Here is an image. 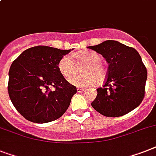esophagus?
<instances>
[{
  "instance_id": "1",
  "label": "esophagus",
  "mask_w": 156,
  "mask_h": 156,
  "mask_svg": "<svg viewBox=\"0 0 156 156\" xmlns=\"http://www.w3.org/2000/svg\"><path fill=\"white\" fill-rule=\"evenodd\" d=\"M84 90H85L84 88H80V87L77 88V92H78V93H81V92H82V91H84Z\"/></svg>"
}]
</instances>
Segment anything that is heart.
I'll return each instance as SVG.
<instances>
[{"instance_id":"obj_1","label":"heart","mask_w":156,"mask_h":156,"mask_svg":"<svg viewBox=\"0 0 156 156\" xmlns=\"http://www.w3.org/2000/svg\"><path fill=\"white\" fill-rule=\"evenodd\" d=\"M78 60L81 62L87 64L85 68V73L87 74L85 76H74L69 80L70 84L75 87H89L95 84L98 79L102 81L106 77V69L102 65V58L99 54L94 52L82 53L78 55ZM58 69L61 75L64 78H70L74 74V62L69 54H66L59 59L58 62Z\"/></svg>"}]
</instances>
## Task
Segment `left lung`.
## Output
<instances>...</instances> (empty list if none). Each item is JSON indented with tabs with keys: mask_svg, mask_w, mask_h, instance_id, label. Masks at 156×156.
Segmentation results:
<instances>
[{
	"mask_svg": "<svg viewBox=\"0 0 156 156\" xmlns=\"http://www.w3.org/2000/svg\"><path fill=\"white\" fill-rule=\"evenodd\" d=\"M102 55L109 64L102 87L91 106L107 117H119L140 106L144 98L147 72L137 50L108 40L88 46Z\"/></svg>",
	"mask_w": 156,
	"mask_h": 156,
	"instance_id": "obj_1",
	"label": "left lung"
}]
</instances>
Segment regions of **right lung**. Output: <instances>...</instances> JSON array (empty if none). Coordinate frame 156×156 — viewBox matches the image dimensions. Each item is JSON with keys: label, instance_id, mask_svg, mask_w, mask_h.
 Wrapping results in <instances>:
<instances>
[{"label": "right lung", "instance_id": "add662e5", "mask_svg": "<svg viewBox=\"0 0 156 156\" xmlns=\"http://www.w3.org/2000/svg\"><path fill=\"white\" fill-rule=\"evenodd\" d=\"M70 51L38 45L23 51L13 61L9 71V95L25 119L45 123L66 111L77 89L61 75L57 66ZM51 85L54 91L49 88Z\"/></svg>", "mask_w": 156, "mask_h": 156}]
</instances>
